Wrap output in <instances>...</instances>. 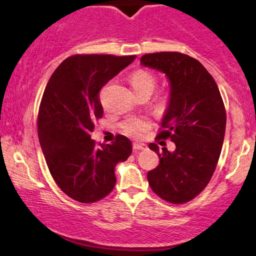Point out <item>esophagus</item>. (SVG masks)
<instances>
[{"label": "esophagus", "mask_w": 256, "mask_h": 256, "mask_svg": "<svg viewBox=\"0 0 256 256\" xmlns=\"http://www.w3.org/2000/svg\"><path fill=\"white\" fill-rule=\"evenodd\" d=\"M132 148H134V152H140V150H144L146 146V144L134 143V146H132Z\"/></svg>", "instance_id": "34e87169"}]
</instances>
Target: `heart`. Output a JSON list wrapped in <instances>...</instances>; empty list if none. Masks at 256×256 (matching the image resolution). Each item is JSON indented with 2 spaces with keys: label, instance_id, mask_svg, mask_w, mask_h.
<instances>
[{
  "label": "heart",
  "instance_id": "obj_1",
  "mask_svg": "<svg viewBox=\"0 0 256 256\" xmlns=\"http://www.w3.org/2000/svg\"><path fill=\"white\" fill-rule=\"evenodd\" d=\"M130 84L136 95L143 93L152 94L156 87V84H158V80H156V78L152 72H148V70L140 69L134 72L130 76ZM164 101L166 98H162L161 104H164ZM148 125L149 124H148L146 120L142 118H130L126 119L120 128H122V132L125 134H128V136L134 138H140L146 134Z\"/></svg>",
  "mask_w": 256,
  "mask_h": 256
}]
</instances>
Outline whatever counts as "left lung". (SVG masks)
Instances as JSON below:
<instances>
[{"label": "left lung", "instance_id": "obj_1", "mask_svg": "<svg viewBox=\"0 0 256 256\" xmlns=\"http://www.w3.org/2000/svg\"><path fill=\"white\" fill-rule=\"evenodd\" d=\"M143 66L161 72L168 78L169 101L158 138L175 143L173 152L155 143L158 166L148 172L154 192L172 204H184L205 188L220 158L226 114L217 83L202 64L180 52L142 56Z\"/></svg>", "mask_w": 256, "mask_h": 256}]
</instances>
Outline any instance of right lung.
<instances>
[{
	"label": "right lung",
	"instance_id": "add662e5",
	"mask_svg": "<svg viewBox=\"0 0 256 256\" xmlns=\"http://www.w3.org/2000/svg\"><path fill=\"white\" fill-rule=\"evenodd\" d=\"M134 58L75 54L62 62L46 84L38 116L40 146L58 187L80 202L110 194L116 163L132 152L130 140L122 134L98 148L90 132L104 114L98 92Z\"/></svg>",
	"mask_w": 256,
	"mask_h": 256
}]
</instances>
